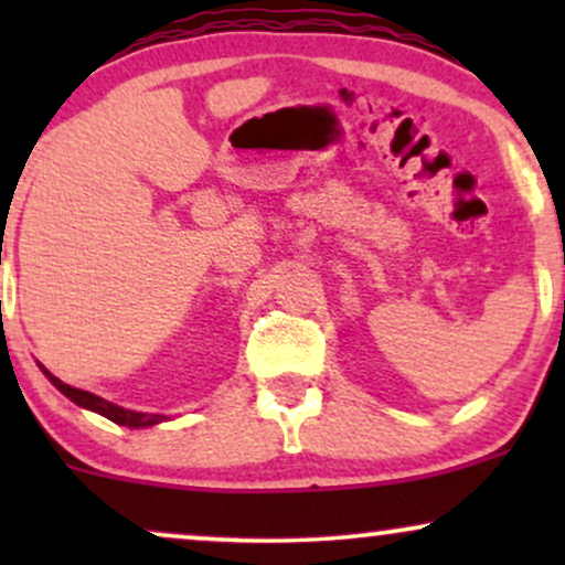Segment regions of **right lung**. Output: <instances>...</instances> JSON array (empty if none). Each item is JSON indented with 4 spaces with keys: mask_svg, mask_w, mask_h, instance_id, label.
<instances>
[{
    "mask_svg": "<svg viewBox=\"0 0 565 565\" xmlns=\"http://www.w3.org/2000/svg\"><path fill=\"white\" fill-rule=\"evenodd\" d=\"M42 372L47 374L50 382H53V385L57 387V391H61L63 395H68V398L74 401V404H79V406H84V408H93V412L103 414V417H108V419H111V423H116V425H127V427H151V425H159L161 419H164V417H161V414L129 412V408L116 406V404H111V401L100 398V395H93V393H87V391H79V387H71V385H66V382L57 380L55 374H50L47 369H42Z\"/></svg>",
    "mask_w": 565,
    "mask_h": 565,
    "instance_id": "right-lung-1",
    "label": "right lung"
}]
</instances>
